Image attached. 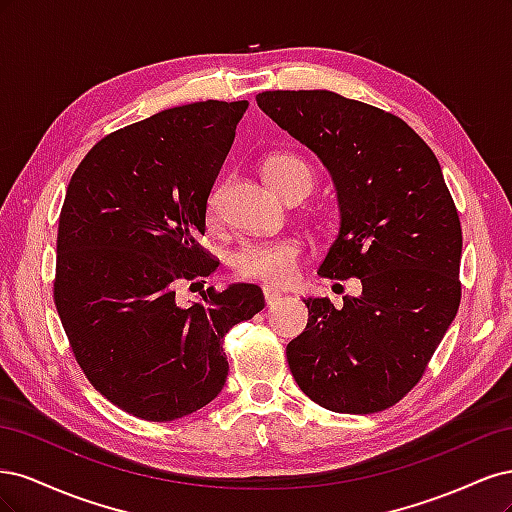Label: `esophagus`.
<instances>
[{
	"label": "esophagus",
	"mask_w": 512,
	"mask_h": 512,
	"mask_svg": "<svg viewBox=\"0 0 512 512\" xmlns=\"http://www.w3.org/2000/svg\"><path fill=\"white\" fill-rule=\"evenodd\" d=\"M262 294H265V301H267V305H275L277 301H280L284 294L280 292V290H275V288H271V286H265L262 288Z\"/></svg>",
	"instance_id": "34e87169"
}]
</instances>
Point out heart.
<instances>
[{
    "instance_id": "1",
    "label": "heart",
    "mask_w": 512,
    "mask_h": 512,
    "mask_svg": "<svg viewBox=\"0 0 512 512\" xmlns=\"http://www.w3.org/2000/svg\"><path fill=\"white\" fill-rule=\"evenodd\" d=\"M262 175L271 183L273 190H284L288 183L294 179L305 177L312 185V170L309 166L288 156V153H280V156H271L265 164H262ZM220 207V190H213L207 200V218L213 220L218 215ZM301 258V243L294 237H280V239H267V241H254L243 243L239 250L232 254V267L239 277L245 280H258L269 284H288L294 273H297V265Z\"/></svg>"
}]
</instances>
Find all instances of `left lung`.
Instances as JSON below:
<instances>
[{"instance_id": "8db88e82", "label": "left lung", "mask_w": 512, "mask_h": 512, "mask_svg": "<svg viewBox=\"0 0 512 512\" xmlns=\"http://www.w3.org/2000/svg\"><path fill=\"white\" fill-rule=\"evenodd\" d=\"M256 102L331 173L339 230L318 273L363 286L339 309L303 299L292 376L333 412L391 408L421 380L461 299V224L440 162L406 121L335 91H262Z\"/></svg>"}]
</instances>
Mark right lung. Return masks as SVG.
<instances>
[{"mask_svg": "<svg viewBox=\"0 0 512 512\" xmlns=\"http://www.w3.org/2000/svg\"><path fill=\"white\" fill-rule=\"evenodd\" d=\"M247 106L207 100L132 123L94 145L68 185L57 312L87 380L145 421H175L218 397L224 335L265 307L254 284L175 299L179 280L220 265L196 235Z\"/></svg>", "mask_w": 512, "mask_h": 512, "instance_id": "obj_1", "label": "right lung"}]
</instances>
